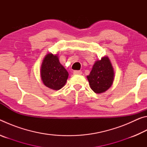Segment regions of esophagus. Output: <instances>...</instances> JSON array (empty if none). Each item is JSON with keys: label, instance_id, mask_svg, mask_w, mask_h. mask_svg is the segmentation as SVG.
I'll use <instances>...</instances> for the list:
<instances>
[{"label": "esophagus", "instance_id": "1", "mask_svg": "<svg viewBox=\"0 0 147 147\" xmlns=\"http://www.w3.org/2000/svg\"><path fill=\"white\" fill-rule=\"evenodd\" d=\"M73 73L74 74H82V71H74Z\"/></svg>", "mask_w": 147, "mask_h": 147}]
</instances>
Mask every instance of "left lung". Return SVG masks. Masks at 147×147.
Returning <instances> with one entry per match:
<instances>
[{
    "instance_id": "obj_1",
    "label": "left lung",
    "mask_w": 147,
    "mask_h": 147,
    "mask_svg": "<svg viewBox=\"0 0 147 147\" xmlns=\"http://www.w3.org/2000/svg\"><path fill=\"white\" fill-rule=\"evenodd\" d=\"M113 77V69L110 60L108 57H104L94 63L87 78L92 90L96 93H102L112 85Z\"/></svg>"
}]
</instances>
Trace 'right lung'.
I'll return each instance as SVG.
<instances>
[{
	"label": "right lung",
	"instance_id": "1",
	"mask_svg": "<svg viewBox=\"0 0 147 147\" xmlns=\"http://www.w3.org/2000/svg\"><path fill=\"white\" fill-rule=\"evenodd\" d=\"M68 76V72L59 63L58 56L48 54L45 57L41 67V76L47 87L59 90L65 84Z\"/></svg>",
	"mask_w": 147,
	"mask_h": 147
}]
</instances>
